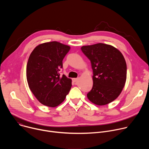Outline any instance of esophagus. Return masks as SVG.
Here are the masks:
<instances>
[{"label":"esophagus","instance_id":"34e87169","mask_svg":"<svg viewBox=\"0 0 149 149\" xmlns=\"http://www.w3.org/2000/svg\"><path fill=\"white\" fill-rule=\"evenodd\" d=\"M79 79V78H72V81H74V82H76V81H77V80Z\"/></svg>","mask_w":149,"mask_h":149}]
</instances>
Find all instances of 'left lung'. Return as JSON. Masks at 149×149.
Listing matches in <instances>:
<instances>
[{
  "label": "left lung",
  "instance_id": "obj_1",
  "mask_svg": "<svg viewBox=\"0 0 149 149\" xmlns=\"http://www.w3.org/2000/svg\"><path fill=\"white\" fill-rule=\"evenodd\" d=\"M81 49L90 59L93 71L88 100L98 105L109 104L119 96L125 86L127 65L123 54L115 47L102 43Z\"/></svg>",
  "mask_w": 149,
  "mask_h": 149
}]
</instances>
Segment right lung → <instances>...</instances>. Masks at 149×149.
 Segmentation results:
<instances>
[{
  "label": "right lung",
  "instance_id": "1",
  "mask_svg": "<svg viewBox=\"0 0 149 149\" xmlns=\"http://www.w3.org/2000/svg\"><path fill=\"white\" fill-rule=\"evenodd\" d=\"M70 47L56 41L41 44L31 52L26 66L29 87L43 105L55 107L69 93L72 80L65 75L60 77L62 60Z\"/></svg>",
  "mask_w": 149,
  "mask_h": 149
}]
</instances>
